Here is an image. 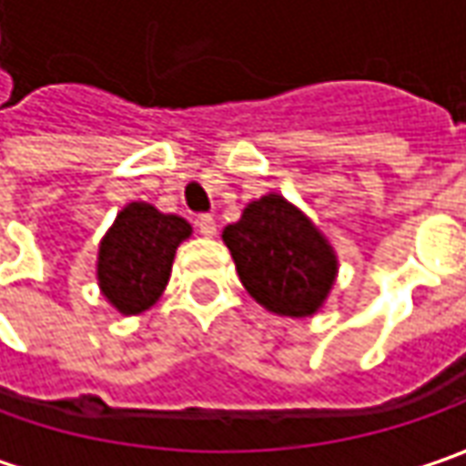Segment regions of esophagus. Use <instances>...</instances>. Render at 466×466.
Masks as SVG:
<instances>
[{
  "instance_id": "34e87169",
  "label": "esophagus",
  "mask_w": 466,
  "mask_h": 466,
  "mask_svg": "<svg viewBox=\"0 0 466 466\" xmlns=\"http://www.w3.org/2000/svg\"><path fill=\"white\" fill-rule=\"evenodd\" d=\"M197 228H199V233L207 236V238H212V236L218 233V225H215V218H212V215H199V218H197Z\"/></svg>"
}]
</instances>
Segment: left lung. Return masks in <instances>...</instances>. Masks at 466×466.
<instances>
[{"label": "left lung", "instance_id": "8db88e82", "mask_svg": "<svg viewBox=\"0 0 466 466\" xmlns=\"http://www.w3.org/2000/svg\"><path fill=\"white\" fill-rule=\"evenodd\" d=\"M251 298L282 316H311L329 293L337 259L327 238L279 194H267L223 230Z\"/></svg>", "mask_w": 466, "mask_h": 466}]
</instances>
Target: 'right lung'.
I'll list each match as a JSON object with an SVG mask.
<instances>
[{"mask_svg": "<svg viewBox=\"0 0 466 466\" xmlns=\"http://www.w3.org/2000/svg\"><path fill=\"white\" fill-rule=\"evenodd\" d=\"M191 225L178 215H163L153 205L132 202L118 212L98 251L103 296L121 313L150 309L166 290L178 243Z\"/></svg>", "mask_w": 466, "mask_h": 466, "instance_id": "add662e5", "label": "right lung"}]
</instances>
